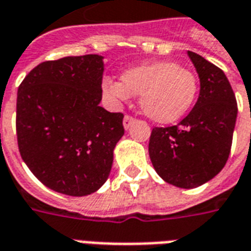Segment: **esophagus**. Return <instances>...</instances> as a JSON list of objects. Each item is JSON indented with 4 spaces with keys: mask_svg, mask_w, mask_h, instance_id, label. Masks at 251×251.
<instances>
[{
    "mask_svg": "<svg viewBox=\"0 0 251 251\" xmlns=\"http://www.w3.org/2000/svg\"><path fill=\"white\" fill-rule=\"evenodd\" d=\"M135 120L133 118V117L130 116H125V118H124V127H125V130H129L131 127V125L134 124Z\"/></svg>",
    "mask_w": 251,
    "mask_h": 251,
    "instance_id": "1",
    "label": "esophagus"
}]
</instances>
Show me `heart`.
I'll list each match as a JSON object with an SVG mask.
<instances>
[{
	"mask_svg": "<svg viewBox=\"0 0 251 251\" xmlns=\"http://www.w3.org/2000/svg\"><path fill=\"white\" fill-rule=\"evenodd\" d=\"M102 92L116 102L141 96L140 106L145 116L168 125L181 120L192 107L197 96V79L177 62L158 61L126 70L121 82L105 79Z\"/></svg>",
	"mask_w": 251,
	"mask_h": 251,
	"instance_id": "b5f03b06",
	"label": "heart"
}]
</instances>
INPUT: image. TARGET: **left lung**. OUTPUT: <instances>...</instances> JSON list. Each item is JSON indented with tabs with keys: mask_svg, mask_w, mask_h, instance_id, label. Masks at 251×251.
Here are the masks:
<instances>
[{
	"mask_svg": "<svg viewBox=\"0 0 251 251\" xmlns=\"http://www.w3.org/2000/svg\"><path fill=\"white\" fill-rule=\"evenodd\" d=\"M200 77V96L177 126L154 127L149 155L165 182L193 189L209 182L229 158L237 121V101L220 68L187 51Z\"/></svg>",
	"mask_w": 251,
	"mask_h": 251,
	"instance_id": "1",
	"label": "left lung"
}]
</instances>
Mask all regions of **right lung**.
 I'll use <instances>...</instances> for the list:
<instances>
[{
    "label": "right lung",
    "instance_id": "right-lung-1",
    "mask_svg": "<svg viewBox=\"0 0 251 251\" xmlns=\"http://www.w3.org/2000/svg\"><path fill=\"white\" fill-rule=\"evenodd\" d=\"M103 57L46 61L17 93V140L24 162L54 192L83 197L110 174L124 114L100 106Z\"/></svg>",
    "mask_w": 251,
    "mask_h": 251
}]
</instances>
